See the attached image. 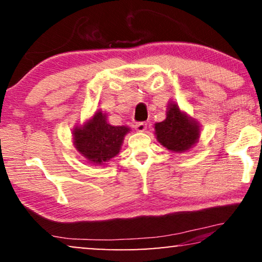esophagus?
Listing matches in <instances>:
<instances>
[{
	"mask_svg": "<svg viewBox=\"0 0 262 262\" xmlns=\"http://www.w3.org/2000/svg\"><path fill=\"white\" fill-rule=\"evenodd\" d=\"M135 128H136V131H138V132H144L145 130H146V123H137L135 125Z\"/></svg>",
	"mask_w": 262,
	"mask_h": 262,
	"instance_id": "obj_1",
	"label": "esophagus"
}]
</instances>
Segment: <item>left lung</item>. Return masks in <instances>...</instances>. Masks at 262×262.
Segmentation results:
<instances>
[{"instance_id": "left-lung-1", "label": "left lung", "mask_w": 262, "mask_h": 262, "mask_svg": "<svg viewBox=\"0 0 262 262\" xmlns=\"http://www.w3.org/2000/svg\"><path fill=\"white\" fill-rule=\"evenodd\" d=\"M155 130L161 144L177 152L192 148L199 138L198 124L182 113L175 103H170L167 118L155 125Z\"/></svg>"}]
</instances>
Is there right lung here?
<instances>
[{
  "mask_svg": "<svg viewBox=\"0 0 262 262\" xmlns=\"http://www.w3.org/2000/svg\"><path fill=\"white\" fill-rule=\"evenodd\" d=\"M130 131L126 126H112L106 116L98 111L83 127L74 131L76 149L94 164H103L118 155L125 135Z\"/></svg>",
  "mask_w": 262,
  "mask_h": 262,
  "instance_id": "obj_1",
  "label": "right lung"
}]
</instances>
